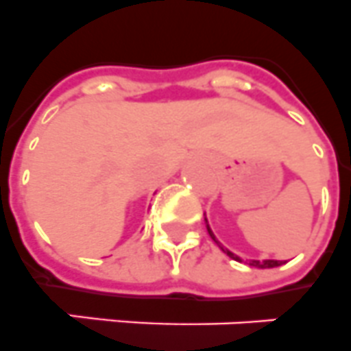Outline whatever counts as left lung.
I'll list each match as a JSON object with an SVG mask.
<instances>
[{
    "mask_svg": "<svg viewBox=\"0 0 351 351\" xmlns=\"http://www.w3.org/2000/svg\"><path fill=\"white\" fill-rule=\"evenodd\" d=\"M205 223H207V230H208V235H210L212 239H214V243L217 244V246H219L221 250H223V252L226 253V255H228V257L230 258H234V261H243V258L239 257V255H235L234 252H230V250L228 248H225V246H223V244L219 243V241H217V237L216 235H214V232H212V228H210V225H208V219H207V216H205ZM250 266H255V267H261V269H269V267H278V266H282V264H284V261H273V258H264V261H257V258H250Z\"/></svg>",
    "mask_w": 351,
    "mask_h": 351,
    "instance_id": "obj_1",
    "label": "left lung"
}]
</instances>
